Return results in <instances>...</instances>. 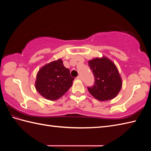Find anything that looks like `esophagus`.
<instances>
[{
	"mask_svg": "<svg viewBox=\"0 0 151 151\" xmlns=\"http://www.w3.org/2000/svg\"><path fill=\"white\" fill-rule=\"evenodd\" d=\"M76 78H77L78 80H81V79H82V77H81V76L79 75V76H77V77H76Z\"/></svg>",
	"mask_w": 151,
	"mask_h": 151,
	"instance_id": "34e87169",
	"label": "esophagus"
}]
</instances>
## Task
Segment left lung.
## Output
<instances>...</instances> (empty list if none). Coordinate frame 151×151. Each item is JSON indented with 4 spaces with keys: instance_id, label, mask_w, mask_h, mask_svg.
Returning a JSON list of instances; mask_svg holds the SVG:
<instances>
[{
    "instance_id": "obj_1",
    "label": "left lung",
    "mask_w": 151,
    "mask_h": 151,
    "mask_svg": "<svg viewBox=\"0 0 151 151\" xmlns=\"http://www.w3.org/2000/svg\"><path fill=\"white\" fill-rule=\"evenodd\" d=\"M88 64L95 77L93 86L88 88L90 94L100 101L116 97L122 87V80L114 63L103 56L89 60Z\"/></svg>"
}]
</instances>
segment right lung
<instances>
[{"mask_svg":"<svg viewBox=\"0 0 151 151\" xmlns=\"http://www.w3.org/2000/svg\"><path fill=\"white\" fill-rule=\"evenodd\" d=\"M75 78L69 69L64 67L62 59L41 67L36 76L35 86L39 93L50 101H56L66 93Z\"/></svg>","mask_w":151,"mask_h":151,"instance_id":"1","label":"right lung"}]
</instances>
